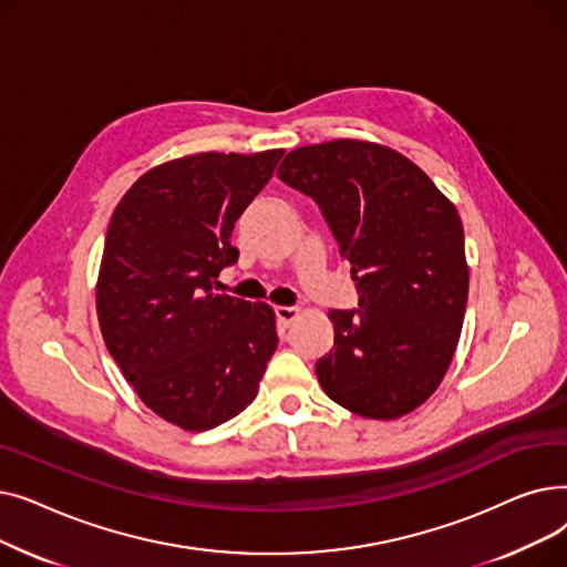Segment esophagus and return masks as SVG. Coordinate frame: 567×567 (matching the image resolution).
<instances>
[{
	"label": "esophagus",
	"instance_id": "obj_1",
	"mask_svg": "<svg viewBox=\"0 0 567 567\" xmlns=\"http://www.w3.org/2000/svg\"><path fill=\"white\" fill-rule=\"evenodd\" d=\"M299 315H301V310L293 308V306H278L276 308V319H278L280 326H289Z\"/></svg>",
	"mask_w": 567,
	"mask_h": 567
}]
</instances>
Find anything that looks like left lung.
Wrapping results in <instances>:
<instances>
[{"label":"left lung","mask_w":567,"mask_h":567,"mask_svg":"<svg viewBox=\"0 0 567 567\" xmlns=\"http://www.w3.org/2000/svg\"><path fill=\"white\" fill-rule=\"evenodd\" d=\"M278 178L317 202L359 291V308L329 312L323 393L365 419H400L439 389L460 342L468 266L455 204L419 165L361 140L293 148Z\"/></svg>","instance_id":"8db88e82"}]
</instances>
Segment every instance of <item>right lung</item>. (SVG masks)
<instances>
[{
  "instance_id": "1",
  "label": "right lung",
  "mask_w": 567,
  "mask_h": 567,
  "mask_svg": "<svg viewBox=\"0 0 567 567\" xmlns=\"http://www.w3.org/2000/svg\"><path fill=\"white\" fill-rule=\"evenodd\" d=\"M282 148L195 154L142 174L110 218L96 285L107 351L167 423L204 432L241 413L278 347L271 306L218 293L234 223Z\"/></svg>"
}]
</instances>
